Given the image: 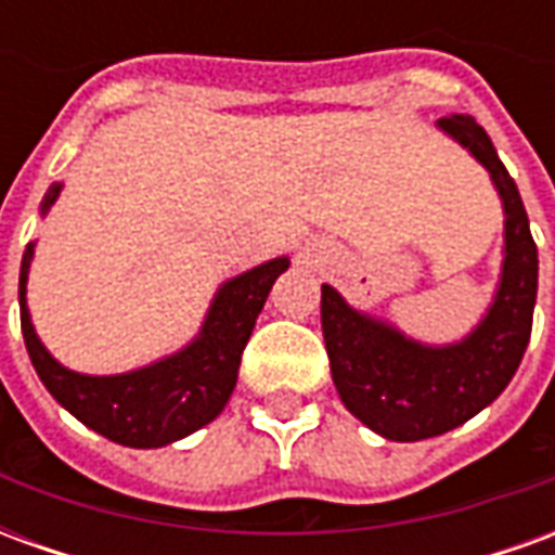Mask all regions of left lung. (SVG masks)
I'll return each instance as SVG.
<instances>
[{
    "instance_id": "left-lung-1",
    "label": "left lung",
    "mask_w": 555,
    "mask_h": 555,
    "mask_svg": "<svg viewBox=\"0 0 555 555\" xmlns=\"http://www.w3.org/2000/svg\"><path fill=\"white\" fill-rule=\"evenodd\" d=\"M440 127L490 171L505 205V261L488 318L461 345L425 348L353 312L330 285L321 288V326L338 396L360 422L398 442L446 434L488 408L512 384L535 312L538 249L517 183L473 115H449Z\"/></svg>"
}]
</instances>
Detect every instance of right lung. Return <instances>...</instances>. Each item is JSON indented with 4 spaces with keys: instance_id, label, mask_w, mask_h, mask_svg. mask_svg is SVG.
I'll return each instance as SVG.
<instances>
[{
    "instance_id": "obj_1",
    "label": "right lung",
    "mask_w": 555,
    "mask_h": 555,
    "mask_svg": "<svg viewBox=\"0 0 555 555\" xmlns=\"http://www.w3.org/2000/svg\"><path fill=\"white\" fill-rule=\"evenodd\" d=\"M59 183L43 195V210L53 205ZM35 243L26 246L20 264V326L35 372L50 389V396L74 416L103 434L106 440L157 449L193 434L222 413L229 404L246 341L253 336L255 318L279 273L288 270V258H273L243 276L222 285L207 312L202 336L190 348L147 369L115 377H89L62 369L47 353L26 309V276Z\"/></svg>"
}]
</instances>
